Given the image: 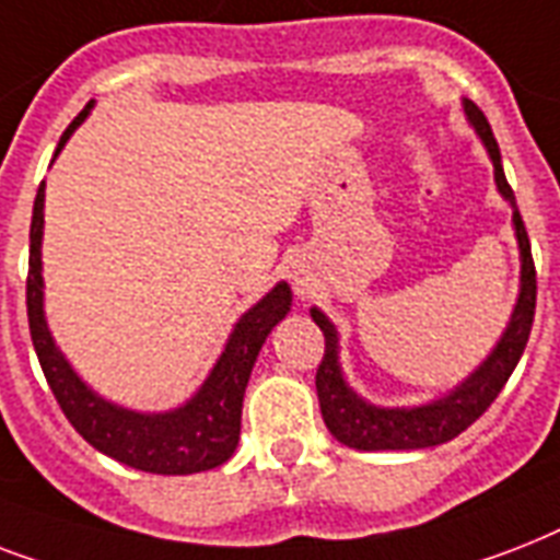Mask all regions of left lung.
Here are the masks:
<instances>
[{
  "label": "left lung",
  "mask_w": 560,
  "mask_h": 560,
  "mask_svg": "<svg viewBox=\"0 0 560 560\" xmlns=\"http://www.w3.org/2000/svg\"><path fill=\"white\" fill-rule=\"evenodd\" d=\"M465 113H468L477 133L486 142L488 153H491L497 188L514 209V229H517V244H521L523 255L521 299H517V307H514V316L509 328H505L503 340L497 342L494 354L470 374L453 395L416 409H381L360 400L346 386L340 366H337V331H334V325L319 311H311L314 323L319 325V331L325 337L323 363L316 369L319 409H323L325 424H328L334 439L349 444V447H358V451H418V447H433V444L456 439L462 430H468L494 404L497 395L503 392L505 381L512 377L526 342H529L532 323H535V302H538V272H535V261H532L529 235H526L521 211H517V202H514L512 186H509V179L503 174L500 148H497L488 118L482 116V109L474 101H465Z\"/></svg>",
  "instance_id": "left-lung-1"
}]
</instances>
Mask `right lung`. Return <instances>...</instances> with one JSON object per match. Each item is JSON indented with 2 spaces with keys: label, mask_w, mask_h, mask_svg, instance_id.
Instances as JSON below:
<instances>
[{
  "label": "right lung",
  "mask_w": 560,
  "mask_h": 560,
  "mask_svg": "<svg viewBox=\"0 0 560 560\" xmlns=\"http://www.w3.org/2000/svg\"><path fill=\"white\" fill-rule=\"evenodd\" d=\"M92 101L78 113L72 125L60 136L57 151L63 148L72 130L90 113ZM43 183L37 188L34 214H31V253L28 279H25V307H28L31 342L37 351L39 366L57 404L69 418V424L95 447L121 465L148 474L183 477L197 470L218 468L235 453L241 439V407L255 358L261 351L267 334L281 316L290 311V288L276 284L249 314L241 316L229 337L226 351L218 366L211 369L209 381L188 400L186 407L165 416H139L121 407H113L95 392L86 389L81 377L69 369L63 354L55 349L51 334L43 319V276H39V241H43Z\"/></svg>",
  "instance_id": "1"
}]
</instances>
